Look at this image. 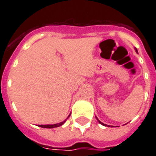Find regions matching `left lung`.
<instances>
[{"label":"left lung","instance_id":"left-lung-1","mask_svg":"<svg viewBox=\"0 0 156 156\" xmlns=\"http://www.w3.org/2000/svg\"><path fill=\"white\" fill-rule=\"evenodd\" d=\"M135 50H136V52H138V50H137V48H135ZM96 119H97V121H99V123H100V124H101V125H103V126H107V125H105V124L102 123V122H101V121H100V120H99V119H98V118H97V117H96Z\"/></svg>","mask_w":156,"mask_h":156}]
</instances>
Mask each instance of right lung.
<instances>
[{
    "label": "right lung",
    "mask_w": 156,
    "mask_h": 156,
    "mask_svg": "<svg viewBox=\"0 0 156 156\" xmlns=\"http://www.w3.org/2000/svg\"><path fill=\"white\" fill-rule=\"evenodd\" d=\"M70 116V115H69ZM69 116L66 119V120H64L62 122H60V123H57V124H54V125H39L38 126H40V127H42V128H48V129H52V128H56V127H59V126H62L65 122L66 121V120L69 117Z\"/></svg>",
    "instance_id": "right-lung-1"
}]
</instances>
